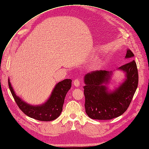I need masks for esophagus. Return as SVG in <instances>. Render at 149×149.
Listing matches in <instances>:
<instances>
[{
  "label": "esophagus",
  "instance_id": "34e87169",
  "mask_svg": "<svg viewBox=\"0 0 149 149\" xmlns=\"http://www.w3.org/2000/svg\"><path fill=\"white\" fill-rule=\"evenodd\" d=\"M74 85L76 87H79L80 86V80L78 79L74 80Z\"/></svg>",
  "mask_w": 149,
  "mask_h": 149
}]
</instances>
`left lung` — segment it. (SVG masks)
Instances as JSON below:
<instances>
[{"instance_id":"obj_1","label":"left lung","mask_w":149,"mask_h":149,"mask_svg":"<svg viewBox=\"0 0 149 149\" xmlns=\"http://www.w3.org/2000/svg\"><path fill=\"white\" fill-rule=\"evenodd\" d=\"M134 57L133 52L127 49L125 58L129 62L117 69L125 74V79L113 91L109 90L107 86L110 83L112 71L96 70L84 76V106L89 118L111 120L126 112L138 84V69L136 62L133 60Z\"/></svg>"}]
</instances>
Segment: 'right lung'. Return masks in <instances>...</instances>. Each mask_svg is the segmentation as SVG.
<instances>
[{
    "label": "right lung",
    "instance_id": "obj_1",
    "mask_svg": "<svg viewBox=\"0 0 149 149\" xmlns=\"http://www.w3.org/2000/svg\"><path fill=\"white\" fill-rule=\"evenodd\" d=\"M72 80L65 79L58 82L53 89L45 103L40 105H31L16 95L8 79V86L11 94L20 110L27 116L39 121H50L56 120L63 110L67 92L71 88Z\"/></svg>",
    "mask_w": 149,
    "mask_h": 149
}]
</instances>
